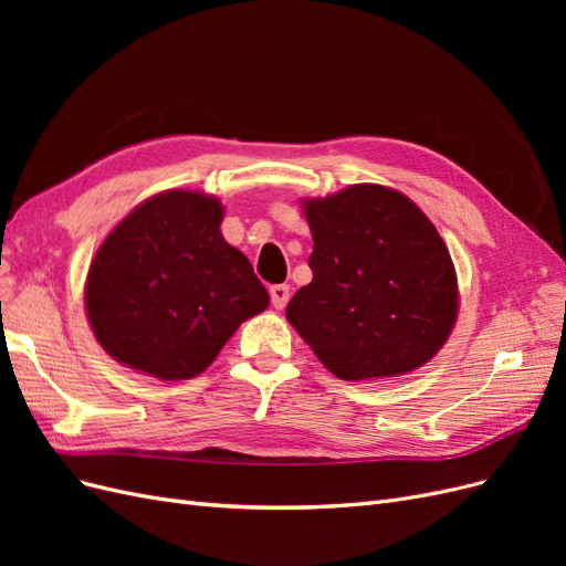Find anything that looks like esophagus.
<instances>
[{
  "instance_id": "1",
  "label": "esophagus",
  "mask_w": 566,
  "mask_h": 566,
  "mask_svg": "<svg viewBox=\"0 0 566 566\" xmlns=\"http://www.w3.org/2000/svg\"><path fill=\"white\" fill-rule=\"evenodd\" d=\"M269 295H271V304L276 306V310H283V306H285L287 300H290V285H285V283L271 285V287H269Z\"/></svg>"
}]
</instances>
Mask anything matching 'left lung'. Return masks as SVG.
<instances>
[{
  "label": "left lung",
  "mask_w": 566,
  "mask_h": 566,
  "mask_svg": "<svg viewBox=\"0 0 566 566\" xmlns=\"http://www.w3.org/2000/svg\"><path fill=\"white\" fill-rule=\"evenodd\" d=\"M314 279L287 321L342 380L394 378L427 364L447 342L458 283L441 235L413 202L358 184L304 202Z\"/></svg>",
  "instance_id": "1"
}]
</instances>
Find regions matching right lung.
<instances>
[{
  "label": "right lung",
  "mask_w": 566,
  "mask_h": 566,
  "mask_svg": "<svg viewBox=\"0 0 566 566\" xmlns=\"http://www.w3.org/2000/svg\"><path fill=\"white\" fill-rule=\"evenodd\" d=\"M221 202L167 191L139 205L98 248L87 314L115 361L160 380L208 368L269 293L248 256L219 231Z\"/></svg>",
  "instance_id": "obj_1"
}]
</instances>
